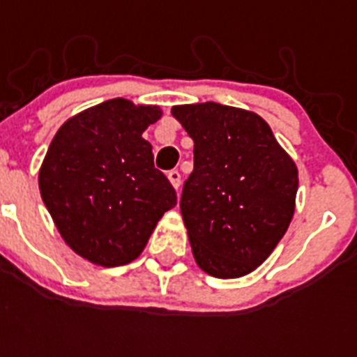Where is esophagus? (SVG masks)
Here are the masks:
<instances>
[{"mask_svg": "<svg viewBox=\"0 0 357 357\" xmlns=\"http://www.w3.org/2000/svg\"><path fill=\"white\" fill-rule=\"evenodd\" d=\"M168 179H170V183H172L174 189L178 190L179 185H181V174H179V170H170V172H168Z\"/></svg>", "mask_w": 357, "mask_h": 357, "instance_id": "obj_1", "label": "esophagus"}]
</instances>
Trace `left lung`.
I'll use <instances>...</instances> for the list:
<instances>
[{
    "label": "left lung",
    "instance_id": "left-lung-1",
    "mask_svg": "<svg viewBox=\"0 0 357 357\" xmlns=\"http://www.w3.org/2000/svg\"><path fill=\"white\" fill-rule=\"evenodd\" d=\"M195 140V170L181 192L192 254L215 278L259 266L294 213L298 170L259 114L207 102L172 107Z\"/></svg>",
    "mask_w": 357,
    "mask_h": 357
}]
</instances>
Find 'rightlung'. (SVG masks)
Here are the masks:
<instances>
[{
  "label": "right lung",
  "instance_id": "add662e5",
  "mask_svg": "<svg viewBox=\"0 0 357 357\" xmlns=\"http://www.w3.org/2000/svg\"><path fill=\"white\" fill-rule=\"evenodd\" d=\"M159 119L155 105L113 98L64 122L47 148L38 174L42 200L64 243L94 265L137 259L178 202L142 139Z\"/></svg>",
  "mask_w": 357,
  "mask_h": 357
}]
</instances>
